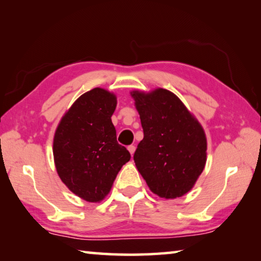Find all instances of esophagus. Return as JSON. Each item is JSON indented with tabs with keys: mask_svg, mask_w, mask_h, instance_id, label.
<instances>
[{
	"mask_svg": "<svg viewBox=\"0 0 261 261\" xmlns=\"http://www.w3.org/2000/svg\"><path fill=\"white\" fill-rule=\"evenodd\" d=\"M127 149H129L131 155H134V153L136 151V146H135V145H130V146H127Z\"/></svg>",
	"mask_w": 261,
	"mask_h": 261,
	"instance_id": "obj_1",
	"label": "esophagus"
}]
</instances>
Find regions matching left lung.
<instances>
[{
	"instance_id": "8db88e82",
	"label": "left lung",
	"mask_w": 261,
	"mask_h": 261,
	"mask_svg": "<svg viewBox=\"0 0 261 261\" xmlns=\"http://www.w3.org/2000/svg\"><path fill=\"white\" fill-rule=\"evenodd\" d=\"M131 95L144 131L134 155L137 169L159 197H182L204 170V130L169 91L158 88L147 94L135 91Z\"/></svg>"
}]
</instances>
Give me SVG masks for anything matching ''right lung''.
Listing matches in <instances>:
<instances>
[{
    "instance_id": "right-lung-1",
    "label": "right lung",
    "mask_w": 261,
    "mask_h": 261,
    "mask_svg": "<svg viewBox=\"0 0 261 261\" xmlns=\"http://www.w3.org/2000/svg\"><path fill=\"white\" fill-rule=\"evenodd\" d=\"M115 108L116 96L93 88L79 96L55 132L53 152L57 174L74 194L90 202L107 196L131 158L116 140L110 118Z\"/></svg>"
}]
</instances>
